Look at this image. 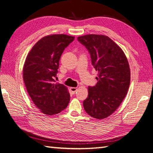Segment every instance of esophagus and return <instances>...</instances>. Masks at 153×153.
<instances>
[{
    "label": "esophagus",
    "mask_w": 153,
    "mask_h": 153,
    "mask_svg": "<svg viewBox=\"0 0 153 153\" xmlns=\"http://www.w3.org/2000/svg\"><path fill=\"white\" fill-rule=\"evenodd\" d=\"M77 87H71V88H70V91H71V92H72V94H75V92H76V91H77Z\"/></svg>",
    "instance_id": "1"
}]
</instances>
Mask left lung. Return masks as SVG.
Masks as SVG:
<instances>
[{
	"mask_svg": "<svg viewBox=\"0 0 153 153\" xmlns=\"http://www.w3.org/2000/svg\"><path fill=\"white\" fill-rule=\"evenodd\" d=\"M77 40L88 50L92 65L98 72L96 85L88 87L84 109L96 119L105 118L118 108L127 93L131 81L127 59L107 36L88 34L78 37Z\"/></svg>",
	"mask_w": 153,
	"mask_h": 153,
	"instance_id": "left-lung-1",
	"label": "left lung"
}]
</instances>
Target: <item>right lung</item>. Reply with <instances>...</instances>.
<instances>
[{"label": "right lung", "mask_w": 153, "mask_h": 153, "mask_svg": "<svg viewBox=\"0 0 153 153\" xmlns=\"http://www.w3.org/2000/svg\"><path fill=\"white\" fill-rule=\"evenodd\" d=\"M74 40L65 34L51 35L40 39L27 56L23 79L33 103L42 113L53 115L66 108L70 94L64 85L55 83L64 50Z\"/></svg>", "instance_id": "add662e5"}]
</instances>
